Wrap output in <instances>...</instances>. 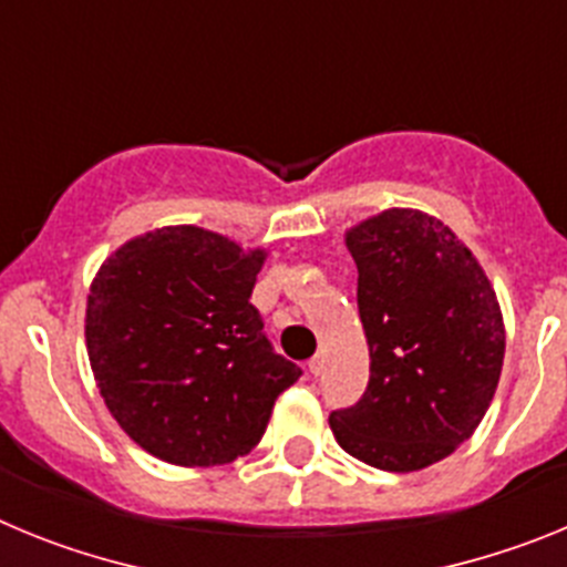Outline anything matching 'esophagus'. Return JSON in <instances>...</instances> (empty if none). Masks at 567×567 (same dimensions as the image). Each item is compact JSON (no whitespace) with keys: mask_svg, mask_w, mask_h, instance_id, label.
Instances as JSON below:
<instances>
[{"mask_svg":"<svg viewBox=\"0 0 567 567\" xmlns=\"http://www.w3.org/2000/svg\"><path fill=\"white\" fill-rule=\"evenodd\" d=\"M309 372H312L315 378H318V374L323 372V354H315V358L309 360Z\"/></svg>","mask_w":567,"mask_h":567,"instance_id":"1","label":"esophagus"}]
</instances>
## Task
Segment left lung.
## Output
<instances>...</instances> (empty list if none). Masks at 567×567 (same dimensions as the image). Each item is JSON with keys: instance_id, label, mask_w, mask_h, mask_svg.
<instances>
[{"instance_id": "1", "label": "left lung", "mask_w": 567, "mask_h": 567, "mask_svg": "<svg viewBox=\"0 0 567 567\" xmlns=\"http://www.w3.org/2000/svg\"><path fill=\"white\" fill-rule=\"evenodd\" d=\"M358 264L369 385L329 414L346 454L380 471L429 468L474 434L505 358L499 300L440 218L392 207L346 229Z\"/></svg>"}]
</instances>
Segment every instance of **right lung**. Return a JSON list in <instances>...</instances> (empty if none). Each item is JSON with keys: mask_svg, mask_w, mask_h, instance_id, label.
<instances>
[{"mask_svg": "<svg viewBox=\"0 0 567 567\" xmlns=\"http://www.w3.org/2000/svg\"><path fill=\"white\" fill-rule=\"evenodd\" d=\"M267 249L178 224L135 235L90 284L84 340L104 405L164 463L207 468L260 443L300 378L249 303Z\"/></svg>", "mask_w": 567, "mask_h": 567, "instance_id": "1", "label": "right lung"}]
</instances>
